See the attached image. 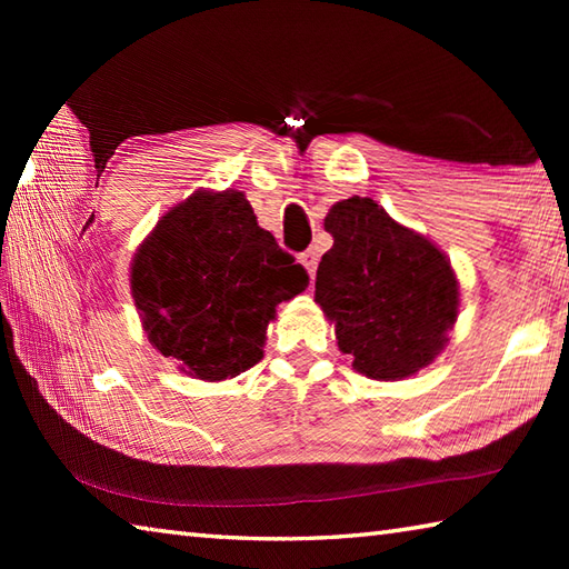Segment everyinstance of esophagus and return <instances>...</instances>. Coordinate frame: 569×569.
Instances as JSON below:
<instances>
[{"instance_id": "34e87169", "label": "esophagus", "mask_w": 569, "mask_h": 569, "mask_svg": "<svg viewBox=\"0 0 569 569\" xmlns=\"http://www.w3.org/2000/svg\"><path fill=\"white\" fill-rule=\"evenodd\" d=\"M301 263H303V268L308 273H316V266H319V253H316L313 248H308V250H303L301 253Z\"/></svg>"}]
</instances>
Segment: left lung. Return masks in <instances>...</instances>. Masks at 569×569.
Wrapping results in <instances>:
<instances>
[{
    "label": "left lung",
    "mask_w": 569,
    "mask_h": 569,
    "mask_svg": "<svg viewBox=\"0 0 569 569\" xmlns=\"http://www.w3.org/2000/svg\"><path fill=\"white\" fill-rule=\"evenodd\" d=\"M323 226L333 246L316 271V301L336 321L339 349L351 353L353 369L393 381L435 361L459 306L445 253L393 223L371 198L341 200Z\"/></svg>",
    "instance_id": "left-lung-1"
}]
</instances>
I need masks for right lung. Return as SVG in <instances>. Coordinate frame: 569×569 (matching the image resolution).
Masks as SVG:
<instances>
[{"label": "right lung", "instance_id": "add662e5", "mask_svg": "<svg viewBox=\"0 0 569 569\" xmlns=\"http://www.w3.org/2000/svg\"><path fill=\"white\" fill-rule=\"evenodd\" d=\"M148 339L190 377L233 379L263 356L276 306L308 273L258 226L243 192H196L160 220L132 261Z\"/></svg>", "mask_w": 569, "mask_h": 569}]
</instances>
